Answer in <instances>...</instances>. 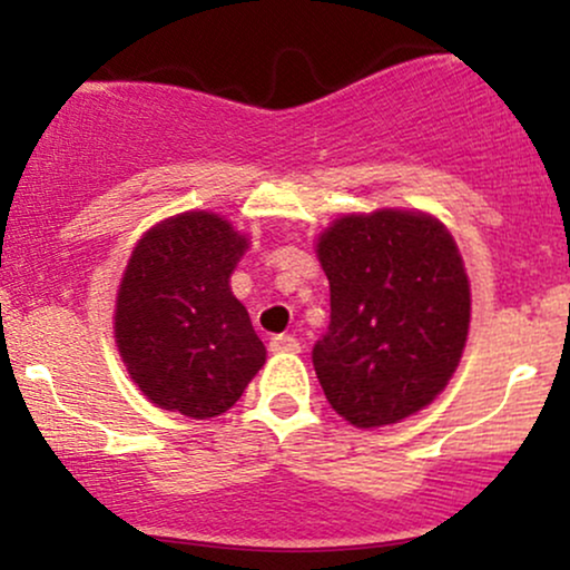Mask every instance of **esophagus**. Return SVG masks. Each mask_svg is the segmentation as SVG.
Listing matches in <instances>:
<instances>
[{"label": "esophagus", "mask_w": 570, "mask_h": 570, "mask_svg": "<svg viewBox=\"0 0 570 570\" xmlns=\"http://www.w3.org/2000/svg\"><path fill=\"white\" fill-rule=\"evenodd\" d=\"M271 351L273 353H297L299 340L294 335H276L271 340Z\"/></svg>", "instance_id": "esophagus-1"}]
</instances>
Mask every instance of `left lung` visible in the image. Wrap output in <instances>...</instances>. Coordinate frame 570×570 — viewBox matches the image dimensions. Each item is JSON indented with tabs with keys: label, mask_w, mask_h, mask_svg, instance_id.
<instances>
[{
	"label": "left lung",
	"mask_w": 570,
	"mask_h": 570,
	"mask_svg": "<svg viewBox=\"0 0 570 570\" xmlns=\"http://www.w3.org/2000/svg\"><path fill=\"white\" fill-rule=\"evenodd\" d=\"M330 326L313 345L326 402L358 429L434 402L461 362L469 278L453 235L429 214H351L318 238Z\"/></svg>",
	"instance_id": "left-lung-1"
}]
</instances>
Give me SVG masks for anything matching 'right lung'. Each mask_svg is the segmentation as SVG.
Returning a JSON list of instances; mask_svg holds the SVG:
<instances>
[{"label": "right lung", "mask_w": 570, "mask_h": 570, "mask_svg": "<svg viewBox=\"0 0 570 570\" xmlns=\"http://www.w3.org/2000/svg\"><path fill=\"white\" fill-rule=\"evenodd\" d=\"M246 238L217 214L187 212L153 227L130 254L115 337L141 394L187 417L222 415L265 364V345L230 273Z\"/></svg>", "instance_id": "right-lung-1"}]
</instances>
